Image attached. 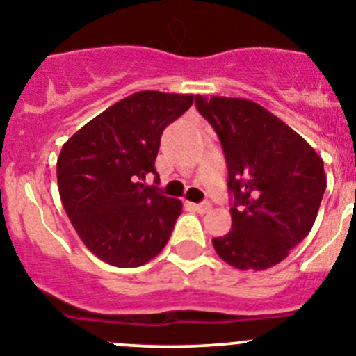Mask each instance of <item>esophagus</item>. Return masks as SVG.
Masks as SVG:
<instances>
[{
    "label": "esophagus",
    "mask_w": 356,
    "mask_h": 356,
    "mask_svg": "<svg viewBox=\"0 0 356 356\" xmlns=\"http://www.w3.org/2000/svg\"><path fill=\"white\" fill-rule=\"evenodd\" d=\"M194 211L202 212V214H205V212H209L212 209V205L209 202H202V203H193Z\"/></svg>",
    "instance_id": "34e87169"
}]
</instances>
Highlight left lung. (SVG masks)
<instances>
[{
    "label": "left lung",
    "instance_id": "8db88e82",
    "mask_svg": "<svg viewBox=\"0 0 356 356\" xmlns=\"http://www.w3.org/2000/svg\"><path fill=\"white\" fill-rule=\"evenodd\" d=\"M196 108L223 147L232 229L212 239L239 270L275 266L312 230L326 191L323 158L254 100L196 95Z\"/></svg>",
    "mask_w": 356,
    "mask_h": 356
}]
</instances>
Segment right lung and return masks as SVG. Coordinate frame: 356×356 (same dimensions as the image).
I'll return each instance as SVG.
<instances>
[{
  "instance_id": "add662e5",
  "label": "right lung",
  "mask_w": 356,
  "mask_h": 356,
  "mask_svg": "<svg viewBox=\"0 0 356 356\" xmlns=\"http://www.w3.org/2000/svg\"><path fill=\"white\" fill-rule=\"evenodd\" d=\"M193 102L194 95L138 91L97 115L60 149L63 207L79 238L108 265H145L171 238L181 202L142 181L156 175L163 129Z\"/></svg>"
}]
</instances>
